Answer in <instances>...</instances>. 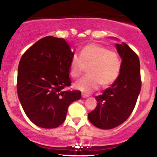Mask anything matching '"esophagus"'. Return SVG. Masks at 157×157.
<instances>
[{
  "label": "esophagus",
  "instance_id": "1",
  "mask_svg": "<svg viewBox=\"0 0 157 157\" xmlns=\"http://www.w3.org/2000/svg\"><path fill=\"white\" fill-rule=\"evenodd\" d=\"M89 97V94H87L86 93H82V97H83V98H86V97Z\"/></svg>",
  "mask_w": 157,
  "mask_h": 157
}]
</instances>
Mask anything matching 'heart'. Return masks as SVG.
Segmentation results:
<instances>
[{
  "instance_id": "1",
  "label": "heart",
  "mask_w": 157,
  "mask_h": 157,
  "mask_svg": "<svg viewBox=\"0 0 157 157\" xmlns=\"http://www.w3.org/2000/svg\"><path fill=\"white\" fill-rule=\"evenodd\" d=\"M88 67L86 76L74 84L75 89L91 92L101 85L107 87L113 84L120 75L121 60L118 53L101 45L91 44L85 46L80 55L74 54L70 62V75L74 78L80 77Z\"/></svg>"
}]
</instances>
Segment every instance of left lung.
<instances>
[{
	"instance_id": "8db88e82",
	"label": "left lung",
	"mask_w": 157,
	"mask_h": 157,
	"mask_svg": "<svg viewBox=\"0 0 157 157\" xmlns=\"http://www.w3.org/2000/svg\"><path fill=\"white\" fill-rule=\"evenodd\" d=\"M122 58L118 78L101 95L96 108L89 113L91 124L101 129L117 127L130 117L141 90L140 63L137 55L127 44H116Z\"/></svg>"
}]
</instances>
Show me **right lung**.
Masks as SVG:
<instances>
[{"label":"right lung","mask_w":157,"mask_h":157,"mask_svg":"<svg viewBox=\"0 0 157 157\" xmlns=\"http://www.w3.org/2000/svg\"><path fill=\"white\" fill-rule=\"evenodd\" d=\"M74 53L63 38L47 36L25 52L18 65L17 95L31 121L44 128H55L65 121L71 102L81 98L71 84L70 62Z\"/></svg>","instance_id":"1"}]
</instances>
